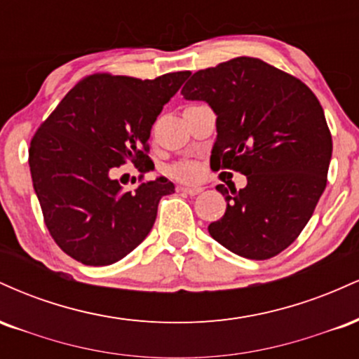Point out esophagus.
I'll use <instances>...</instances> for the list:
<instances>
[{
    "label": "esophagus",
    "instance_id": "34e87169",
    "mask_svg": "<svg viewBox=\"0 0 359 359\" xmlns=\"http://www.w3.org/2000/svg\"><path fill=\"white\" fill-rule=\"evenodd\" d=\"M180 191L189 194V196H197L199 192H203V187H180Z\"/></svg>",
    "mask_w": 359,
    "mask_h": 359
}]
</instances>
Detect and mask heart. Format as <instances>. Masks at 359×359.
Instances as JSON below:
<instances>
[{
  "label": "heart",
  "instance_id": "obj_1",
  "mask_svg": "<svg viewBox=\"0 0 359 359\" xmlns=\"http://www.w3.org/2000/svg\"><path fill=\"white\" fill-rule=\"evenodd\" d=\"M167 172L180 180H194L197 177V167L192 162L174 163V165L167 168Z\"/></svg>",
  "mask_w": 359,
  "mask_h": 359
}]
</instances>
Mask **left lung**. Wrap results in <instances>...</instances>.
I'll return each mask as SVG.
<instances>
[{"mask_svg":"<svg viewBox=\"0 0 359 359\" xmlns=\"http://www.w3.org/2000/svg\"><path fill=\"white\" fill-rule=\"evenodd\" d=\"M182 94L217 114L212 170L248 179L240 191L217 185L228 208L209 234L240 257H277L306 228L327 184L332 138L319 100L295 76L255 57L197 71Z\"/></svg>","mask_w":359,"mask_h":359,"instance_id":"8db88e82","label":"left lung"}]
</instances>
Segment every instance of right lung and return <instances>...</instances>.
Listing matches in <instances>:
<instances>
[{
	"mask_svg": "<svg viewBox=\"0 0 359 359\" xmlns=\"http://www.w3.org/2000/svg\"><path fill=\"white\" fill-rule=\"evenodd\" d=\"M189 74H90L35 131L28 150L34 189L48 233L71 258L111 265L150 233L160 199L175 192L174 184L142 174L138 187L125 192L111 174L126 163L150 168L151 125Z\"/></svg>",
	"mask_w": 359,
	"mask_h": 359,
	"instance_id": "add662e5",
	"label": "right lung"
}]
</instances>
